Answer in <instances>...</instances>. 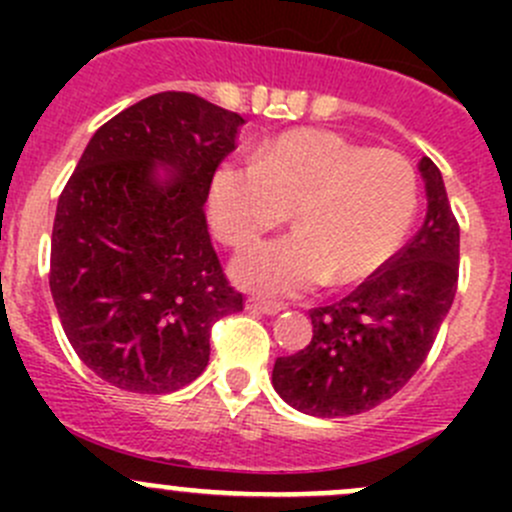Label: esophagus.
<instances>
[{
	"instance_id": "esophagus-1",
	"label": "esophagus",
	"mask_w": 512,
	"mask_h": 512,
	"mask_svg": "<svg viewBox=\"0 0 512 512\" xmlns=\"http://www.w3.org/2000/svg\"><path fill=\"white\" fill-rule=\"evenodd\" d=\"M247 309H252V312H262V314H277V312H282V304L280 302H265V299L250 297V299H247Z\"/></svg>"
}]
</instances>
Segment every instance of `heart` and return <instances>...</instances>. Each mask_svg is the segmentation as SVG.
Masks as SVG:
<instances>
[{
	"label": "heart",
	"mask_w": 512,
	"mask_h": 512,
	"mask_svg": "<svg viewBox=\"0 0 512 512\" xmlns=\"http://www.w3.org/2000/svg\"><path fill=\"white\" fill-rule=\"evenodd\" d=\"M416 208L409 158L317 128L275 138L250 165H220L210 185V223L230 247L250 245L294 210V235L250 247L232 265L240 285L267 294L369 280L404 245Z\"/></svg>",
	"instance_id": "b5f03b06"
}]
</instances>
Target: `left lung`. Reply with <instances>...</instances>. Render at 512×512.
Here are the masks:
<instances>
[{"label": "left lung", "mask_w": 512, "mask_h": 512, "mask_svg": "<svg viewBox=\"0 0 512 512\" xmlns=\"http://www.w3.org/2000/svg\"><path fill=\"white\" fill-rule=\"evenodd\" d=\"M428 210L414 240L329 307L309 309L312 342L272 369L277 394L302 414H364L391 399L431 352L458 289L461 227L441 170L421 158Z\"/></svg>", "instance_id": "8db88e82"}]
</instances>
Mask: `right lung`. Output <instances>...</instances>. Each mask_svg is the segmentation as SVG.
I'll return each mask as SVG.
<instances>
[{"label":"right lung","instance_id":"obj_1","mask_svg":"<svg viewBox=\"0 0 512 512\" xmlns=\"http://www.w3.org/2000/svg\"><path fill=\"white\" fill-rule=\"evenodd\" d=\"M242 123L195 94H153L98 128L61 190L51 297L74 352L111 386L183 389L208 366L213 324L242 312L203 208ZM158 164L174 175L158 179Z\"/></svg>","mask_w":512,"mask_h":512}]
</instances>
